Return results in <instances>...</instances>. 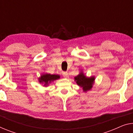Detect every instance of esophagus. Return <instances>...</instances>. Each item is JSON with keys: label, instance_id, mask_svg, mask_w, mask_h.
Masks as SVG:
<instances>
[{"label": "esophagus", "instance_id": "34e87169", "mask_svg": "<svg viewBox=\"0 0 133 133\" xmlns=\"http://www.w3.org/2000/svg\"><path fill=\"white\" fill-rule=\"evenodd\" d=\"M63 77H64V78H68V77H69L68 73H67V72H63Z\"/></svg>", "mask_w": 133, "mask_h": 133}]
</instances>
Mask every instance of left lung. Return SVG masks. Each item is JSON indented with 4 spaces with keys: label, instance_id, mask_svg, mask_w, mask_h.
Listing matches in <instances>:
<instances>
[{
    "label": "left lung",
    "instance_id": "8db88e82",
    "mask_svg": "<svg viewBox=\"0 0 133 133\" xmlns=\"http://www.w3.org/2000/svg\"><path fill=\"white\" fill-rule=\"evenodd\" d=\"M75 81H76L77 84L83 88L84 91L91 90L92 87V84L94 83V78H87L85 76L84 73H81L78 76L75 78Z\"/></svg>",
    "mask_w": 133,
    "mask_h": 133
}]
</instances>
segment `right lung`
<instances>
[{"instance_id": "add662e5", "label": "right lung", "mask_w": 133, "mask_h": 133, "mask_svg": "<svg viewBox=\"0 0 133 133\" xmlns=\"http://www.w3.org/2000/svg\"><path fill=\"white\" fill-rule=\"evenodd\" d=\"M60 78V76L57 75H51V74H44L42 75L41 78L39 79V82L44 84V85L46 86L49 83L52 82L53 81L56 80Z\"/></svg>"}]
</instances>
